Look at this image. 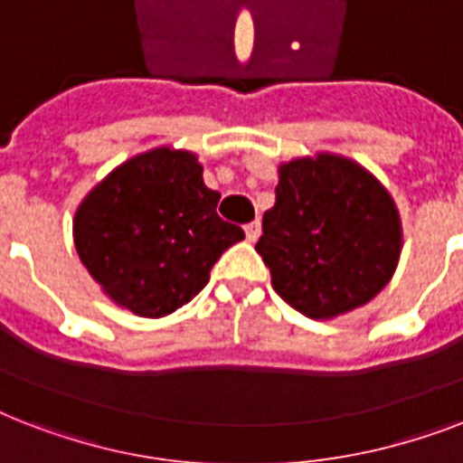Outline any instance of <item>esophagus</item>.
<instances>
[{
  "mask_svg": "<svg viewBox=\"0 0 463 463\" xmlns=\"http://www.w3.org/2000/svg\"><path fill=\"white\" fill-rule=\"evenodd\" d=\"M245 235H247V240H250V242H257V240H260V235H261L260 221H252V223H247L245 225Z\"/></svg>",
  "mask_w": 463,
  "mask_h": 463,
  "instance_id": "34e87169",
  "label": "esophagus"
}]
</instances>
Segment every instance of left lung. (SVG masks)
<instances>
[{
    "mask_svg": "<svg viewBox=\"0 0 463 463\" xmlns=\"http://www.w3.org/2000/svg\"><path fill=\"white\" fill-rule=\"evenodd\" d=\"M257 252L288 305L329 319L373 300L394 274L402 225L392 196L353 160L322 154L281 165Z\"/></svg>",
    "mask_w": 463,
    "mask_h": 463,
    "instance_id": "1",
    "label": "left lung"
}]
</instances>
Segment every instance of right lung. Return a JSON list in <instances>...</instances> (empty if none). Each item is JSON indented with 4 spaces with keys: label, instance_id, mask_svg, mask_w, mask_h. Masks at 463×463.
I'll return each instance as SVG.
<instances>
[{
    "label": "right lung",
    "instance_id": "add662e5",
    "mask_svg": "<svg viewBox=\"0 0 463 463\" xmlns=\"http://www.w3.org/2000/svg\"><path fill=\"white\" fill-rule=\"evenodd\" d=\"M221 194L187 151L156 148L110 173L76 211L83 267L139 317H163L209 283L221 254L245 238L216 213Z\"/></svg>",
    "mask_w": 463,
    "mask_h": 463
}]
</instances>
